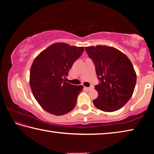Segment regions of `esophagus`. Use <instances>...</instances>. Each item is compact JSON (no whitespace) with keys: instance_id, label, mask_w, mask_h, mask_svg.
Instances as JSON below:
<instances>
[{"instance_id":"34e87169","label":"esophagus","mask_w":154,"mask_h":154,"mask_svg":"<svg viewBox=\"0 0 154 154\" xmlns=\"http://www.w3.org/2000/svg\"><path fill=\"white\" fill-rule=\"evenodd\" d=\"M85 89L87 91H89V90H92V89H93V87L92 86H91V87H85Z\"/></svg>"}]
</instances>
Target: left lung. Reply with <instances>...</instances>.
<instances>
[{"instance_id": "8db88e82", "label": "left lung", "mask_w": 154, "mask_h": 154, "mask_svg": "<svg viewBox=\"0 0 154 154\" xmlns=\"http://www.w3.org/2000/svg\"><path fill=\"white\" fill-rule=\"evenodd\" d=\"M100 80L95 85L98 93L93 100L96 108L105 112L119 110L134 92L137 75L129 58L118 49L106 45L85 47Z\"/></svg>"}]
</instances>
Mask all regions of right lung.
Returning <instances> with one entry per match:
<instances>
[{"label":"right lung","instance_id":"add662e5","mask_svg":"<svg viewBox=\"0 0 154 154\" xmlns=\"http://www.w3.org/2000/svg\"><path fill=\"white\" fill-rule=\"evenodd\" d=\"M83 51V47L56 43L34 60L30 71V88L38 103L48 113L62 116L75 108L83 86L72 85L64 78Z\"/></svg>","mask_w":154,"mask_h":154}]
</instances>
